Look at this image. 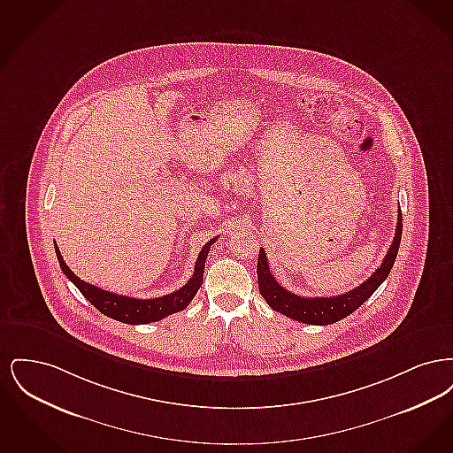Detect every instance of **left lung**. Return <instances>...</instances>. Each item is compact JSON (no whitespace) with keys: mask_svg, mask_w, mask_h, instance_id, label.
<instances>
[{"mask_svg":"<svg viewBox=\"0 0 453 453\" xmlns=\"http://www.w3.org/2000/svg\"><path fill=\"white\" fill-rule=\"evenodd\" d=\"M401 234H403V214L399 209L395 234H394L392 244L388 248V255L382 261V265L362 285H358L357 288L342 294V296H334V297H301V296L292 294L287 288H283L277 279L272 275L268 261H266V253L261 248L258 255V266H257L259 294L263 296V299L273 311L280 312L290 319H296L299 323L316 324V326L338 323L340 319H343L353 311H357L380 287V283L388 279V273L394 266V261L397 258Z\"/></svg>","mask_w":453,"mask_h":453,"instance_id":"8db88e82","label":"left lung"}]
</instances>
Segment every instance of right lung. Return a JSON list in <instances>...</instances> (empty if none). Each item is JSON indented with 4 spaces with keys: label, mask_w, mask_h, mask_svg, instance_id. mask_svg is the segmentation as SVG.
<instances>
[{
    "label": "right lung",
    "mask_w": 453,
    "mask_h": 453,
    "mask_svg": "<svg viewBox=\"0 0 453 453\" xmlns=\"http://www.w3.org/2000/svg\"><path fill=\"white\" fill-rule=\"evenodd\" d=\"M216 239L217 236L203 244V248L196 258V263H195L194 277L188 280V283H185L176 292L157 297V299H132V297L119 296L113 292H107L104 288H98L95 285H89L69 270L56 242H54V248H56V255L59 259L63 273L78 287V290L87 297L88 302H91V305H95L102 314H105L115 321H120V323L148 324L156 323L170 314L180 312L192 302L195 294L198 292V288L203 281L205 259L211 251V246L216 242Z\"/></svg>",
    "instance_id": "add662e5"
}]
</instances>
